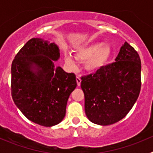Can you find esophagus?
<instances>
[{
	"label": "esophagus",
	"instance_id": "esophagus-1",
	"mask_svg": "<svg viewBox=\"0 0 153 153\" xmlns=\"http://www.w3.org/2000/svg\"><path fill=\"white\" fill-rule=\"evenodd\" d=\"M76 83H77V86H80V83H81V79L79 76H76Z\"/></svg>",
	"mask_w": 153,
	"mask_h": 153
}]
</instances>
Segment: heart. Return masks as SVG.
<instances>
[{
  "instance_id": "obj_1",
  "label": "heart",
  "mask_w": 153,
  "mask_h": 153,
  "mask_svg": "<svg viewBox=\"0 0 153 153\" xmlns=\"http://www.w3.org/2000/svg\"><path fill=\"white\" fill-rule=\"evenodd\" d=\"M111 47L102 43H94L77 51L76 56L81 60H86L85 69L89 72H96L107 63L111 55ZM66 63L70 67L75 66V59L68 53L65 56Z\"/></svg>"
}]
</instances>
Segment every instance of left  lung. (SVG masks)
<instances>
[{"label": "left lung", "mask_w": 153, "mask_h": 153, "mask_svg": "<svg viewBox=\"0 0 153 153\" xmlns=\"http://www.w3.org/2000/svg\"><path fill=\"white\" fill-rule=\"evenodd\" d=\"M81 79L87 118L98 125H111L126 116L140 95V56L125 42L114 63Z\"/></svg>", "instance_id": "obj_1"}]
</instances>
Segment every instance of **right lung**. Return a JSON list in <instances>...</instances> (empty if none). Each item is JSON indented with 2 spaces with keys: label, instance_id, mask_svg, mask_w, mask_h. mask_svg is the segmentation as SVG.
Masks as SVG:
<instances>
[{
  "label": "right lung",
  "instance_id": "obj_1",
  "mask_svg": "<svg viewBox=\"0 0 153 153\" xmlns=\"http://www.w3.org/2000/svg\"><path fill=\"white\" fill-rule=\"evenodd\" d=\"M59 58L56 44L32 38L12 62L13 102L28 120L43 126H53L63 120L69 97L76 87L75 74L54 65Z\"/></svg>",
  "mask_w": 153,
  "mask_h": 153
}]
</instances>
